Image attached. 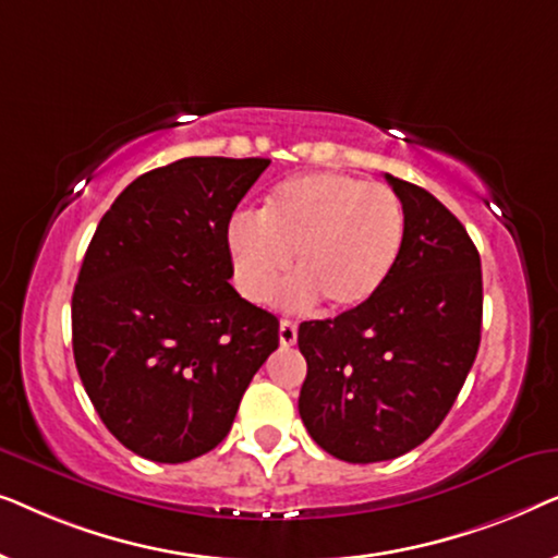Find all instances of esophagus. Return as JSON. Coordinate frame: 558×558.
<instances>
[{"instance_id": "1", "label": "esophagus", "mask_w": 558, "mask_h": 558, "mask_svg": "<svg viewBox=\"0 0 558 558\" xmlns=\"http://www.w3.org/2000/svg\"><path fill=\"white\" fill-rule=\"evenodd\" d=\"M279 342L284 348L294 345V342H296V325L292 323V319H281V323H279Z\"/></svg>"}]
</instances>
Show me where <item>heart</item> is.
Wrapping results in <instances>:
<instances>
[{
  "label": "heart",
  "instance_id": "1",
  "mask_svg": "<svg viewBox=\"0 0 558 558\" xmlns=\"http://www.w3.org/2000/svg\"><path fill=\"white\" fill-rule=\"evenodd\" d=\"M407 239L401 197L380 182L342 172H307L279 182L256 213L239 210L226 223L233 281L262 304L292 266L296 277L279 289L284 310L317 300L330 312L371 302L399 264Z\"/></svg>",
  "mask_w": 558,
  "mask_h": 558
}]
</instances>
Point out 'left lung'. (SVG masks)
Instances as JSON below:
<instances>
[{"label": "left lung", "mask_w": 558, "mask_h": 558, "mask_svg": "<svg viewBox=\"0 0 558 558\" xmlns=\"http://www.w3.org/2000/svg\"><path fill=\"white\" fill-rule=\"evenodd\" d=\"M407 210L399 264L380 292L300 325V416L345 462L393 460L445 422L480 348L483 271L464 226L424 187L386 174Z\"/></svg>", "instance_id": "obj_1"}]
</instances>
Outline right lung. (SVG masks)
<instances>
[{
	"label": "right lung",
	"mask_w": 558,
	"mask_h": 558,
	"mask_svg": "<svg viewBox=\"0 0 558 558\" xmlns=\"http://www.w3.org/2000/svg\"><path fill=\"white\" fill-rule=\"evenodd\" d=\"M271 159L185 157L104 213L73 292V355L113 437L178 464L231 432L279 319L231 287L226 223Z\"/></svg>",
	"instance_id": "obj_1"
}]
</instances>
